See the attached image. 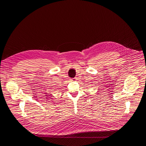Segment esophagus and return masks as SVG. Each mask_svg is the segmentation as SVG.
I'll return each instance as SVG.
<instances>
[{
	"instance_id": "obj_1",
	"label": "esophagus",
	"mask_w": 146,
	"mask_h": 146,
	"mask_svg": "<svg viewBox=\"0 0 146 146\" xmlns=\"http://www.w3.org/2000/svg\"><path fill=\"white\" fill-rule=\"evenodd\" d=\"M73 80H76V78H74V79Z\"/></svg>"
}]
</instances>
